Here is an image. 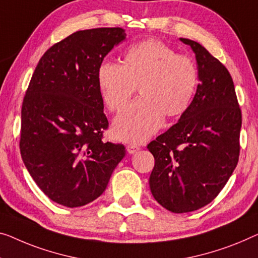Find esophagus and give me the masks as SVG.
Returning a JSON list of instances; mask_svg holds the SVG:
<instances>
[{
	"instance_id": "1",
	"label": "esophagus",
	"mask_w": 258,
	"mask_h": 258,
	"mask_svg": "<svg viewBox=\"0 0 258 258\" xmlns=\"http://www.w3.org/2000/svg\"><path fill=\"white\" fill-rule=\"evenodd\" d=\"M140 149V147L139 146H137V145H127V147H126V151H127V153L128 154H136L138 151H139Z\"/></svg>"
}]
</instances>
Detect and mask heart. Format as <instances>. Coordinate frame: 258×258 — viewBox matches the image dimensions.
<instances>
[{"instance_id": "1", "label": "heart", "mask_w": 258, "mask_h": 258, "mask_svg": "<svg viewBox=\"0 0 258 258\" xmlns=\"http://www.w3.org/2000/svg\"><path fill=\"white\" fill-rule=\"evenodd\" d=\"M97 84L104 104L116 112L139 86L141 98L116 118L113 134L120 141L140 144L162 126L164 116L178 117L189 109L198 88V71L189 56L147 39L126 49L122 64L103 61Z\"/></svg>"}]
</instances>
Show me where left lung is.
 <instances>
[{"label":"left lung","mask_w":258,"mask_h":258,"mask_svg":"<svg viewBox=\"0 0 258 258\" xmlns=\"http://www.w3.org/2000/svg\"><path fill=\"white\" fill-rule=\"evenodd\" d=\"M180 41L196 54L197 91L179 120L147 146L155 159L152 195L174 213L202 209L226 185L239 161L242 124L227 68L197 41Z\"/></svg>","instance_id":"8db88e82"}]
</instances>
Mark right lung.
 <instances>
[{
    "label": "right lung",
    "instance_id": "1",
    "mask_svg": "<svg viewBox=\"0 0 258 258\" xmlns=\"http://www.w3.org/2000/svg\"><path fill=\"white\" fill-rule=\"evenodd\" d=\"M125 38L121 28L74 32L45 52L30 81L21 155L40 190L60 205L97 199L125 156L122 145L102 141L109 121L97 84L99 64Z\"/></svg>",
    "mask_w": 258,
    "mask_h": 258
}]
</instances>
